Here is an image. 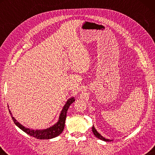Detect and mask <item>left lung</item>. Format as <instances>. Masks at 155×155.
<instances>
[{
  "label": "left lung",
  "instance_id": "left-lung-1",
  "mask_svg": "<svg viewBox=\"0 0 155 155\" xmlns=\"http://www.w3.org/2000/svg\"><path fill=\"white\" fill-rule=\"evenodd\" d=\"M92 131H93V133H94V135L96 136V137H97V138H98V139H100V140H103V141H113L112 140H109V139H106V138H104L103 136H102L101 134H100V133L98 132V131L96 130V129L95 128V127H92Z\"/></svg>",
  "mask_w": 155,
  "mask_h": 155
}]
</instances>
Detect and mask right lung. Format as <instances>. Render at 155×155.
Here are the masks:
<instances>
[{
    "instance_id": "right-lung-1",
    "label": "right lung",
    "mask_w": 155,
    "mask_h": 155,
    "mask_svg": "<svg viewBox=\"0 0 155 155\" xmlns=\"http://www.w3.org/2000/svg\"><path fill=\"white\" fill-rule=\"evenodd\" d=\"M75 101L74 97H71L67 101L66 103L64 104V107L61 110V113L59 114V120L57 123H55L54 125H52V127H50L49 128H47L46 129H32V128H27L21 124L20 122H18L14 117H13L12 114L10 110L9 109V111L10 113V115H12V120L15 124L17 126L18 128H20L21 130L24 131L26 133H27L28 135L32 137H35L36 139H39V140H49V139H52L54 137H56L57 136H59L62 131L64 130V128L65 127V118H66V114L68 109L69 108L70 104L72 103H74ZM9 108V106H8Z\"/></svg>"
}]
</instances>
